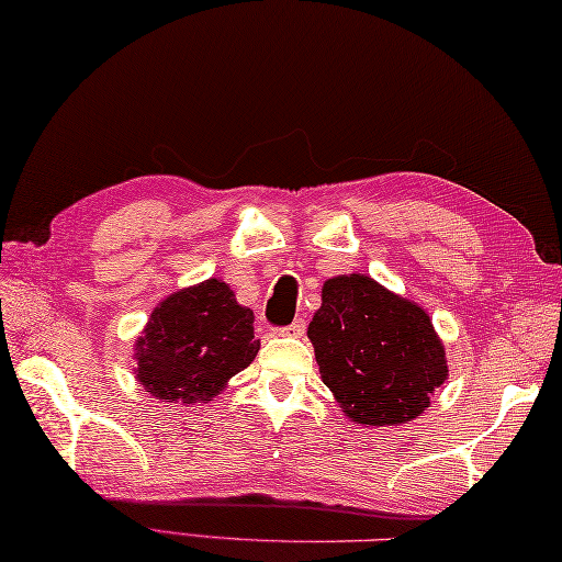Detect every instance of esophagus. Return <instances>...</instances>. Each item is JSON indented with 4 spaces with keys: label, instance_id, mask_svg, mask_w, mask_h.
<instances>
[{
    "label": "esophagus",
    "instance_id": "esophagus-1",
    "mask_svg": "<svg viewBox=\"0 0 562 562\" xmlns=\"http://www.w3.org/2000/svg\"><path fill=\"white\" fill-rule=\"evenodd\" d=\"M281 337H301L303 331H305V319L303 317H297V319H293L291 325H285V327H279L277 329Z\"/></svg>",
    "mask_w": 562,
    "mask_h": 562
}]
</instances>
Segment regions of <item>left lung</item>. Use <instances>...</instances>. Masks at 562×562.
<instances>
[{
  "instance_id": "1",
  "label": "left lung",
  "mask_w": 562,
  "mask_h": 562,
  "mask_svg": "<svg viewBox=\"0 0 562 562\" xmlns=\"http://www.w3.org/2000/svg\"><path fill=\"white\" fill-rule=\"evenodd\" d=\"M307 337L325 385L359 425L415 419L449 373L429 315L359 273L325 281Z\"/></svg>"
}]
</instances>
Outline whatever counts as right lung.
I'll return each mask as SVG.
<instances>
[{
    "label": "right lung",
    "instance_id": "add662e5",
    "mask_svg": "<svg viewBox=\"0 0 562 562\" xmlns=\"http://www.w3.org/2000/svg\"><path fill=\"white\" fill-rule=\"evenodd\" d=\"M255 315L227 283L209 279L155 307L135 341L137 381L167 403H203L255 361Z\"/></svg>",
    "mask_w": 562,
    "mask_h": 562
}]
</instances>
